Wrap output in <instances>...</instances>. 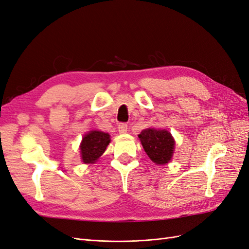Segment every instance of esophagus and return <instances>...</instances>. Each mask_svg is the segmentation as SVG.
Listing matches in <instances>:
<instances>
[{
	"instance_id": "34e87169",
	"label": "esophagus",
	"mask_w": 249,
	"mask_h": 249,
	"mask_svg": "<svg viewBox=\"0 0 249 249\" xmlns=\"http://www.w3.org/2000/svg\"><path fill=\"white\" fill-rule=\"evenodd\" d=\"M118 131H119L120 134L126 133V131H127V124H118Z\"/></svg>"
}]
</instances>
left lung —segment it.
Here are the masks:
<instances>
[{
  "instance_id": "obj_1",
  "label": "left lung",
  "mask_w": 249,
  "mask_h": 249,
  "mask_svg": "<svg viewBox=\"0 0 249 249\" xmlns=\"http://www.w3.org/2000/svg\"><path fill=\"white\" fill-rule=\"evenodd\" d=\"M138 137L153 162L163 165L170 161L175 150V140L168 131L146 129L143 130Z\"/></svg>"
}]
</instances>
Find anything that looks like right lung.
<instances>
[{
	"label": "right lung",
	"instance_id": "right-lung-1",
	"mask_svg": "<svg viewBox=\"0 0 249 249\" xmlns=\"http://www.w3.org/2000/svg\"><path fill=\"white\" fill-rule=\"evenodd\" d=\"M110 143V135L100 131H91L83 137L81 143L82 160L84 163H93L104 154Z\"/></svg>",
	"mask_w": 249,
	"mask_h": 249
}]
</instances>
